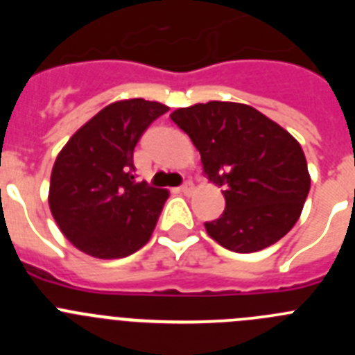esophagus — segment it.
Segmentation results:
<instances>
[{
	"instance_id": "1",
	"label": "esophagus",
	"mask_w": 355,
	"mask_h": 355,
	"mask_svg": "<svg viewBox=\"0 0 355 355\" xmlns=\"http://www.w3.org/2000/svg\"><path fill=\"white\" fill-rule=\"evenodd\" d=\"M181 192H183L184 196H190V193L193 192V184L190 183V181H187V183H184L183 187H181Z\"/></svg>"
}]
</instances>
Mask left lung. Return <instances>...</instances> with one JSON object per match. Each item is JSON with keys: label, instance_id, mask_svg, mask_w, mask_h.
I'll return each instance as SVG.
<instances>
[{"label": "left lung", "instance_id": "left-lung-1", "mask_svg": "<svg viewBox=\"0 0 355 355\" xmlns=\"http://www.w3.org/2000/svg\"><path fill=\"white\" fill-rule=\"evenodd\" d=\"M172 121L200 153L225 209L205 227L233 252L274 245L299 220L311 178L300 144L277 122L241 103L209 101L178 108Z\"/></svg>", "mask_w": 355, "mask_h": 355}]
</instances>
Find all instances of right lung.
Instances as JSON below:
<instances>
[{
	"instance_id": "obj_1",
	"label": "right lung",
	"mask_w": 355,
	"mask_h": 355,
	"mask_svg": "<svg viewBox=\"0 0 355 355\" xmlns=\"http://www.w3.org/2000/svg\"><path fill=\"white\" fill-rule=\"evenodd\" d=\"M168 106L122 99L105 106L58 153L49 183V209L64 236L99 259L126 258L155 231L168 192L135 181L133 150Z\"/></svg>"
}]
</instances>
